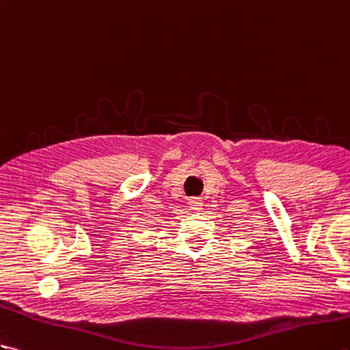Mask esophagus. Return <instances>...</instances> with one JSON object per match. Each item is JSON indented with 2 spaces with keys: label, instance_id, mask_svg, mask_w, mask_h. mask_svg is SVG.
<instances>
[{
  "label": "esophagus",
  "instance_id": "34e87169",
  "mask_svg": "<svg viewBox=\"0 0 350 350\" xmlns=\"http://www.w3.org/2000/svg\"><path fill=\"white\" fill-rule=\"evenodd\" d=\"M189 205H191V208H192L193 211H201L204 202H202L201 198H191V200H189Z\"/></svg>",
  "mask_w": 350,
  "mask_h": 350
}]
</instances>
